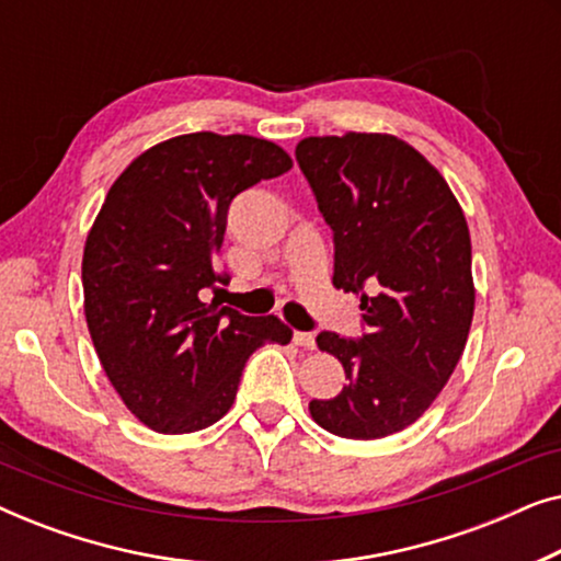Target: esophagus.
I'll return each instance as SVG.
<instances>
[{
	"instance_id": "34e87169",
	"label": "esophagus",
	"mask_w": 561,
	"mask_h": 561,
	"mask_svg": "<svg viewBox=\"0 0 561 561\" xmlns=\"http://www.w3.org/2000/svg\"><path fill=\"white\" fill-rule=\"evenodd\" d=\"M294 342L298 344V347H304V350L317 347V340H313L311 332H294Z\"/></svg>"
}]
</instances>
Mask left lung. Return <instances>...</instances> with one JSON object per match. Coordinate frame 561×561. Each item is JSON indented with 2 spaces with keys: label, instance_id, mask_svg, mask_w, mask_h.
<instances>
[{
  "label": "left lung",
  "instance_id": "obj_1",
  "mask_svg": "<svg viewBox=\"0 0 561 561\" xmlns=\"http://www.w3.org/2000/svg\"><path fill=\"white\" fill-rule=\"evenodd\" d=\"M296 160L334 232L332 283L359 296L365 334L321 332L347 386L311 401L313 421L344 439L411 426L462 357L474 311L472 244L442 173L393 135L306 137Z\"/></svg>",
  "mask_w": 561,
  "mask_h": 561
}]
</instances>
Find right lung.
I'll return each instance as SVG.
<instances>
[{"instance_id": "1", "label": "right lung", "mask_w": 561, "mask_h": 561, "mask_svg": "<svg viewBox=\"0 0 561 561\" xmlns=\"http://www.w3.org/2000/svg\"><path fill=\"white\" fill-rule=\"evenodd\" d=\"M290 168L271 140L191 133L145 150L112 183L83 248V313L106 378L152 432L211 426L252 352L290 342L280 319L204 304L229 280L214 257L232 198Z\"/></svg>"}]
</instances>
